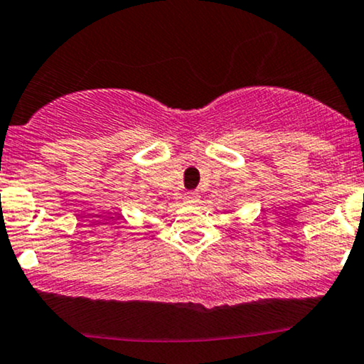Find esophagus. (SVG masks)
Wrapping results in <instances>:
<instances>
[{"mask_svg":"<svg viewBox=\"0 0 364 364\" xmlns=\"http://www.w3.org/2000/svg\"><path fill=\"white\" fill-rule=\"evenodd\" d=\"M199 198H200L199 192H196V191H189V192H187L186 198H183V199H186V203H189V204H196V203H198V200H199Z\"/></svg>","mask_w":364,"mask_h":364,"instance_id":"esophagus-1","label":"esophagus"}]
</instances>
